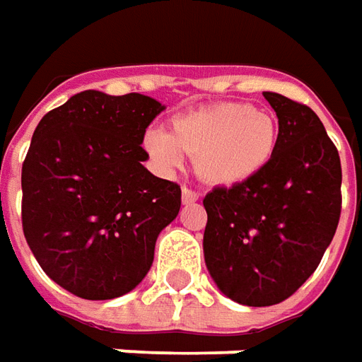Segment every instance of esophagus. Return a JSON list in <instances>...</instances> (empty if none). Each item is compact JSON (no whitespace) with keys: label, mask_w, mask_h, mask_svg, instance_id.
I'll list each match as a JSON object with an SVG mask.
<instances>
[{"label":"esophagus","mask_w":362,"mask_h":362,"mask_svg":"<svg viewBox=\"0 0 362 362\" xmlns=\"http://www.w3.org/2000/svg\"><path fill=\"white\" fill-rule=\"evenodd\" d=\"M198 198H199L198 192L186 188V186L182 188V204H194V202H196Z\"/></svg>","instance_id":"esophagus-1"}]
</instances>
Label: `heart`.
<instances>
[{"label": "heart", "mask_w": 362, "mask_h": 362, "mask_svg": "<svg viewBox=\"0 0 362 362\" xmlns=\"http://www.w3.org/2000/svg\"><path fill=\"white\" fill-rule=\"evenodd\" d=\"M276 121L251 103L223 102L182 113L170 133L148 129L143 148L163 173L184 168L196 158L199 178L211 186H235L260 173L274 155Z\"/></svg>", "instance_id": "1"}]
</instances>
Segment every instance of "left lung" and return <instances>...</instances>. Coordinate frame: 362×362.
<instances>
[{
	"mask_svg": "<svg viewBox=\"0 0 362 362\" xmlns=\"http://www.w3.org/2000/svg\"><path fill=\"white\" fill-rule=\"evenodd\" d=\"M276 111L269 164L206 198V267L217 288L243 305L284 302L317 269L341 216L339 153L308 105L262 93Z\"/></svg>",
	"mask_w": 362,
	"mask_h": 362,
	"instance_id": "1",
	"label": "left lung"
}]
</instances>
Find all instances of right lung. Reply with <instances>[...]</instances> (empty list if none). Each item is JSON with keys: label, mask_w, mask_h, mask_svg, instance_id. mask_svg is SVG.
Masks as SVG:
<instances>
[{"label": "right lung", "mask_w": 362, "mask_h": 362, "mask_svg": "<svg viewBox=\"0 0 362 362\" xmlns=\"http://www.w3.org/2000/svg\"><path fill=\"white\" fill-rule=\"evenodd\" d=\"M163 110L143 93L86 90L33 133L21 170L23 233L40 269L78 298L131 292L180 211V186L143 166V135Z\"/></svg>", "instance_id": "add662e5"}]
</instances>
